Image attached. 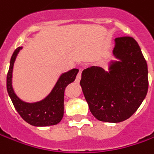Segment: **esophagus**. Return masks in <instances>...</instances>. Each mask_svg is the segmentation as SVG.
Instances as JSON below:
<instances>
[{
	"label": "esophagus",
	"instance_id": "esophagus-1",
	"mask_svg": "<svg viewBox=\"0 0 154 154\" xmlns=\"http://www.w3.org/2000/svg\"><path fill=\"white\" fill-rule=\"evenodd\" d=\"M80 79H81V71H79V73L76 76V79H75V81L76 82H80Z\"/></svg>",
	"mask_w": 154,
	"mask_h": 154
}]
</instances>
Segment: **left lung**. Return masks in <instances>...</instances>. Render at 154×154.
<instances>
[{
  "label": "left lung",
  "instance_id": "obj_1",
  "mask_svg": "<svg viewBox=\"0 0 154 154\" xmlns=\"http://www.w3.org/2000/svg\"><path fill=\"white\" fill-rule=\"evenodd\" d=\"M113 62L109 72L91 67L82 72L80 86L90 111L98 120L120 122L129 118L148 90L147 64L132 37L115 39Z\"/></svg>",
  "mask_w": 154,
  "mask_h": 154
}]
</instances>
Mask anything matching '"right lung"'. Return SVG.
Listing matches in <instances>:
<instances>
[{
    "label": "right lung",
    "instance_id": "right-lung-1",
    "mask_svg": "<svg viewBox=\"0 0 154 154\" xmlns=\"http://www.w3.org/2000/svg\"><path fill=\"white\" fill-rule=\"evenodd\" d=\"M17 48L10 60L8 73L7 75V89L14 106L21 117L33 126H51L60 122L64 110V92L66 86L75 80L79 70L74 68L62 74L55 87L48 97L37 103H29L23 102L16 96L12 87V72L16 56L20 50Z\"/></svg>",
    "mask_w": 154,
    "mask_h": 154
}]
</instances>
